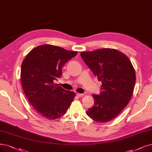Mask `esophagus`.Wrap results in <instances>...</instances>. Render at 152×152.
I'll list each match as a JSON object with an SVG mask.
<instances>
[{"mask_svg":"<svg viewBox=\"0 0 152 152\" xmlns=\"http://www.w3.org/2000/svg\"><path fill=\"white\" fill-rule=\"evenodd\" d=\"M76 95H77V96L78 97H81V96H82L83 95L82 94H79V93H77Z\"/></svg>","mask_w":152,"mask_h":152,"instance_id":"1","label":"esophagus"}]
</instances>
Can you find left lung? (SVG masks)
Listing matches in <instances>:
<instances>
[{
    "instance_id": "1",
    "label": "left lung",
    "mask_w": 152,
    "mask_h": 152,
    "mask_svg": "<svg viewBox=\"0 0 152 152\" xmlns=\"http://www.w3.org/2000/svg\"><path fill=\"white\" fill-rule=\"evenodd\" d=\"M84 62L101 81V92L93 94L94 106L86 112L95 122L112 120L128 105L134 89L135 72L129 58L113 48L83 52Z\"/></svg>"
}]
</instances>
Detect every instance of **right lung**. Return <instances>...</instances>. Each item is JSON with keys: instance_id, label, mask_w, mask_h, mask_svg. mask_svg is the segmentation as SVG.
<instances>
[{"instance_id": "right-lung-1", "label": "right lung", "mask_w": 152, "mask_h": 152, "mask_svg": "<svg viewBox=\"0 0 152 152\" xmlns=\"http://www.w3.org/2000/svg\"><path fill=\"white\" fill-rule=\"evenodd\" d=\"M77 52L52 45L34 48L23 60L21 82L30 104L41 116L55 120L64 115L75 94L65 90L54 82L62 74V67Z\"/></svg>"}]
</instances>
